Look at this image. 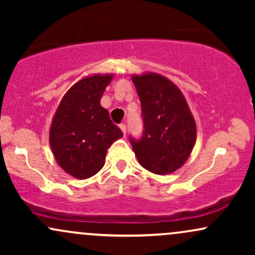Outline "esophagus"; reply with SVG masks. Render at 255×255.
<instances>
[{
    "label": "esophagus",
    "mask_w": 255,
    "mask_h": 255,
    "mask_svg": "<svg viewBox=\"0 0 255 255\" xmlns=\"http://www.w3.org/2000/svg\"><path fill=\"white\" fill-rule=\"evenodd\" d=\"M120 128H121V130H122V133H124V135H126V134H127V125L121 124V125H120Z\"/></svg>",
    "instance_id": "1"
}]
</instances>
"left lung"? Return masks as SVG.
<instances>
[{"mask_svg":"<svg viewBox=\"0 0 255 255\" xmlns=\"http://www.w3.org/2000/svg\"><path fill=\"white\" fill-rule=\"evenodd\" d=\"M141 103L144 124L139 139L129 141L139 163L158 175L170 174L183 165L197 135L186 99L170 80L158 74L131 78Z\"/></svg>","mask_w":255,"mask_h":255,"instance_id":"1","label":"left lung"}]
</instances>
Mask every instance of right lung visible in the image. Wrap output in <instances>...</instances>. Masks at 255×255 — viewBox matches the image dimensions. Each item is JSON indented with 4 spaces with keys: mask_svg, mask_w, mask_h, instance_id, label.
Wrapping results in <instances>:
<instances>
[{
    "mask_svg": "<svg viewBox=\"0 0 255 255\" xmlns=\"http://www.w3.org/2000/svg\"><path fill=\"white\" fill-rule=\"evenodd\" d=\"M113 75L80 80L64 95L50 128V146L57 163L77 178L93 176L104 165L108 148L124 134L113 124L101 98Z\"/></svg>",
    "mask_w": 255,
    "mask_h": 255,
    "instance_id": "add662e5",
    "label": "right lung"
}]
</instances>
